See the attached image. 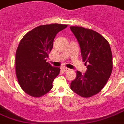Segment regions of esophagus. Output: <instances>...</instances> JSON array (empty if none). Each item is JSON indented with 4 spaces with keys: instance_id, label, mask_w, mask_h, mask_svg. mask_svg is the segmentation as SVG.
<instances>
[{
    "instance_id": "obj_1",
    "label": "esophagus",
    "mask_w": 124,
    "mask_h": 124,
    "mask_svg": "<svg viewBox=\"0 0 124 124\" xmlns=\"http://www.w3.org/2000/svg\"><path fill=\"white\" fill-rule=\"evenodd\" d=\"M61 69H62V70L63 71H64V72H66V71H69L70 69L69 68H68L66 67H62L61 68Z\"/></svg>"
}]
</instances>
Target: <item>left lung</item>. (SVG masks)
I'll use <instances>...</instances> for the list:
<instances>
[{"mask_svg":"<svg viewBox=\"0 0 124 124\" xmlns=\"http://www.w3.org/2000/svg\"><path fill=\"white\" fill-rule=\"evenodd\" d=\"M70 29L80 44L83 61L88 64L86 73L77 71L71 89L80 97L88 98L100 92L110 77L112 51L107 40L97 32L79 26Z\"/></svg>","mask_w":124,"mask_h":124,"instance_id":"8db88e82","label":"left lung"}]
</instances>
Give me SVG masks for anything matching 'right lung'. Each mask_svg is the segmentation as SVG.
I'll return each mask as SVG.
<instances>
[{"mask_svg":"<svg viewBox=\"0 0 124 124\" xmlns=\"http://www.w3.org/2000/svg\"><path fill=\"white\" fill-rule=\"evenodd\" d=\"M67 25H41L24 35L16 53V73L18 83L24 92L39 98L49 92L60 68L46 62L53 47V40Z\"/></svg>","mask_w":124,"mask_h":124,"instance_id":"add662e5","label":"right lung"}]
</instances>
